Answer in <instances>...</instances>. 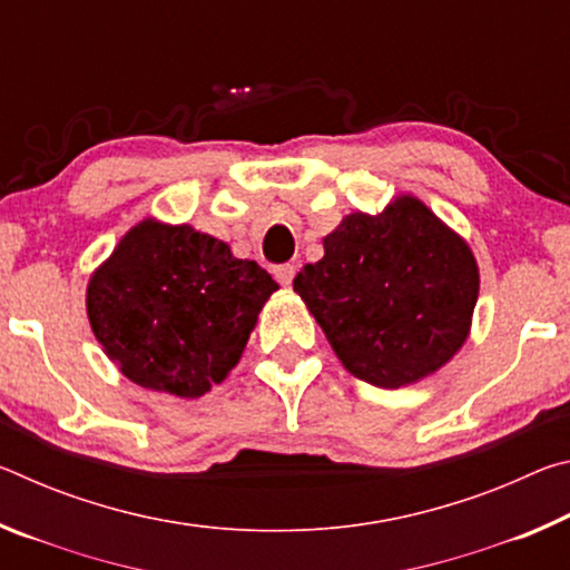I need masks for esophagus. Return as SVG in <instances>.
<instances>
[{"mask_svg": "<svg viewBox=\"0 0 570 570\" xmlns=\"http://www.w3.org/2000/svg\"><path fill=\"white\" fill-rule=\"evenodd\" d=\"M274 276L282 286H292L294 276H296V266L294 264H278V266H274Z\"/></svg>", "mask_w": 570, "mask_h": 570, "instance_id": "esophagus-1", "label": "esophagus"}]
</instances>
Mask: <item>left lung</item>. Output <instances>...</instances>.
Masks as SVG:
<instances>
[{
	"mask_svg": "<svg viewBox=\"0 0 570 570\" xmlns=\"http://www.w3.org/2000/svg\"><path fill=\"white\" fill-rule=\"evenodd\" d=\"M294 292L354 377L400 390L445 366L465 344L480 272L468 240L414 196L382 214H350L324 236Z\"/></svg>",
	"mask_w": 570,
	"mask_h": 570,
	"instance_id": "obj_1",
	"label": "left lung"
}]
</instances>
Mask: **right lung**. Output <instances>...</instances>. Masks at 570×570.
<instances>
[{"label": "right lung", "mask_w": 570, "mask_h": 570, "mask_svg": "<svg viewBox=\"0 0 570 570\" xmlns=\"http://www.w3.org/2000/svg\"><path fill=\"white\" fill-rule=\"evenodd\" d=\"M276 288L226 240L146 218L92 272L88 320L130 382L193 400L228 377Z\"/></svg>", "instance_id": "right-lung-1"}]
</instances>
